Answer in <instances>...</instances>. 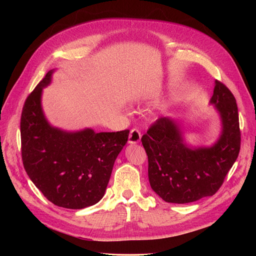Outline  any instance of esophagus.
<instances>
[{
    "instance_id": "1",
    "label": "esophagus",
    "mask_w": 256,
    "mask_h": 256,
    "mask_svg": "<svg viewBox=\"0 0 256 256\" xmlns=\"http://www.w3.org/2000/svg\"><path fill=\"white\" fill-rule=\"evenodd\" d=\"M141 140V132L137 128H132L128 135V143L137 144Z\"/></svg>"
}]
</instances>
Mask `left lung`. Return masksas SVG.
<instances>
[{"label":"left lung","mask_w":256,"mask_h":256,"mask_svg":"<svg viewBox=\"0 0 256 256\" xmlns=\"http://www.w3.org/2000/svg\"><path fill=\"white\" fill-rule=\"evenodd\" d=\"M221 119V134L210 146H189L176 120L160 117L141 141L148 156L152 189L166 202L189 204L212 196L238 158L240 132L234 94L214 80L210 100Z\"/></svg>","instance_id":"1"}]
</instances>
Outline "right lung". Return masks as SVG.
<instances>
[{"mask_svg":"<svg viewBox=\"0 0 256 256\" xmlns=\"http://www.w3.org/2000/svg\"><path fill=\"white\" fill-rule=\"evenodd\" d=\"M54 70L26 98L20 118L22 158L30 180L55 206L80 210L104 197L115 160L128 142V130L66 132L50 124L42 106Z\"/></svg>","mask_w":256,"mask_h":256,"instance_id":"1","label":"right lung"}]
</instances>
